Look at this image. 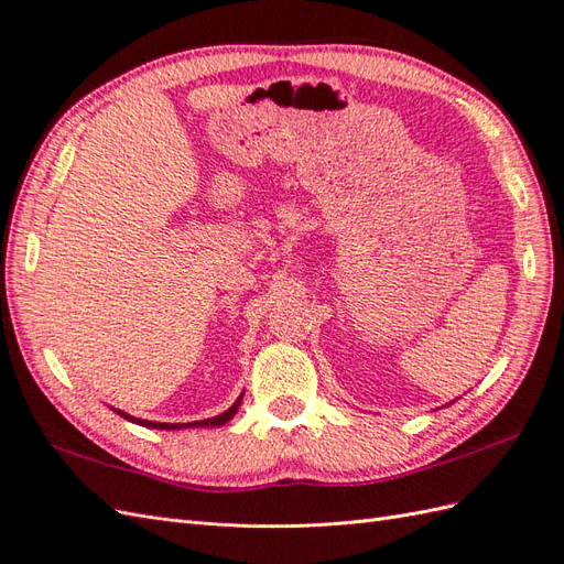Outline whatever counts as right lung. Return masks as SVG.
Masks as SVG:
<instances>
[{
    "instance_id": "right-lung-1",
    "label": "right lung",
    "mask_w": 564,
    "mask_h": 564,
    "mask_svg": "<svg viewBox=\"0 0 564 564\" xmlns=\"http://www.w3.org/2000/svg\"><path fill=\"white\" fill-rule=\"evenodd\" d=\"M240 399H243V394H240V397L234 401V406H231V409H227V411L219 413V415H215V417H207V421H196V423H153V421H141V417H134V415H127L124 411H118V409H112V411L120 413L122 417H127V421H130V423H137V425H141V427H153V430H182V427H219V425H224V423H229L231 417L236 415V411H238V406H240Z\"/></svg>"
}]
</instances>
